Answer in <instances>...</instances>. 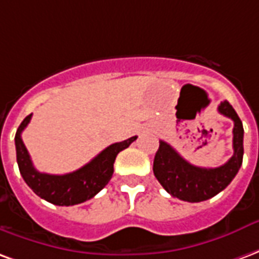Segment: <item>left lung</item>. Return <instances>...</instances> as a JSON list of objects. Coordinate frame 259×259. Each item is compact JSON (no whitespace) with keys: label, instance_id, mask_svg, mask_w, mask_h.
Returning <instances> with one entry per match:
<instances>
[{"label":"left lung","instance_id":"1","mask_svg":"<svg viewBox=\"0 0 259 259\" xmlns=\"http://www.w3.org/2000/svg\"><path fill=\"white\" fill-rule=\"evenodd\" d=\"M218 111L235 122L233 127V156L217 168H201L186 161L175 149L164 141L153 161V172L172 197L189 203L204 201L225 189L233 181L243 163V124L228 101L218 106Z\"/></svg>","mask_w":259,"mask_h":259}]
</instances>
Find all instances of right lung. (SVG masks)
<instances>
[{
    "instance_id": "right-lung-1",
    "label": "right lung",
    "mask_w": 259,
    "mask_h": 259,
    "mask_svg": "<svg viewBox=\"0 0 259 259\" xmlns=\"http://www.w3.org/2000/svg\"><path fill=\"white\" fill-rule=\"evenodd\" d=\"M31 116L33 114H29L24 118L15 135L19 171L34 193L55 205L80 204L99 193L111 179L117 154L137 139V137H132L127 141L113 143L77 171L65 175H51L34 168L29 152L22 141V132L27 127Z\"/></svg>"
}]
</instances>
